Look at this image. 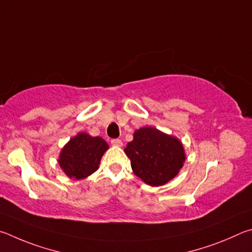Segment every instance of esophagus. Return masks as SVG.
<instances>
[{
  "label": "esophagus",
  "mask_w": 252,
  "mask_h": 252,
  "mask_svg": "<svg viewBox=\"0 0 252 252\" xmlns=\"http://www.w3.org/2000/svg\"><path fill=\"white\" fill-rule=\"evenodd\" d=\"M110 144H112L113 145V146H122V145H123V142H122V140L121 139H118V138H116V139H112V140H110Z\"/></svg>",
  "instance_id": "esophagus-1"
}]
</instances>
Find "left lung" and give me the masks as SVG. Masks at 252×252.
<instances>
[{
    "instance_id": "left-lung-1",
    "label": "left lung",
    "mask_w": 252,
    "mask_h": 252,
    "mask_svg": "<svg viewBox=\"0 0 252 252\" xmlns=\"http://www.w3.org/2000/svg\"><path fill=\"white\" fill-rule=\"evenodd\" d=\"M125 153L130 159L134 174L151 186H161L173 179L186 158L183 145L177 138L153 127L136 130Z\"/></svg>"
}]
</instances>
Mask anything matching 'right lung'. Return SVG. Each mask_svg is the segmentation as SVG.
Returning <instances> with one entry per match:
<instances>
[{
    "label": "right lung",
    "instance_id": "add662e5",
    "mask_svg": "<svg viewBox=\"0 0 252 252\" xmlns=\"http://www.w3.org/2000/svg\"><path fill=\"white\" fill-rule=\"evenodd\" d=\"M107 149L108 145L101 137L79 133L62 149L60 166L69 178H86L98 169L101 156Z\"/></svg>",
    "mask_w": 252,
    "mask_h": 252
}]
</instances>
